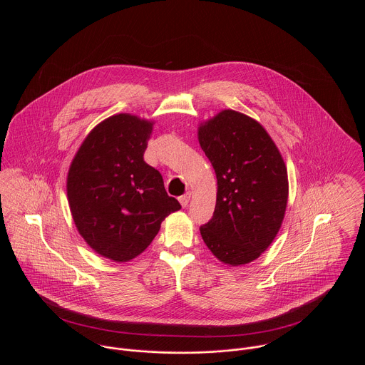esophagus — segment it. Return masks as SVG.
<instances>
[{"label": "esophagus", "mask_w": 365, "mask_h": 365, "mask_svg": "<svg viewBox=\"0 0 365 365\" xmlns=\"http://www.w3.org/2000/svg\"><path fill=\"white\" fill-rule=\"evenodd\" d=\"M190 200H191V194H190V192H187L185 195L180 197V204H181V207H182V208H187L188 204H190Z\"/></svg>", "instance_id": "34e87169"}]
</instances>
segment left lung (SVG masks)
Here are the masks:
<instances>
[{
  "instance_id": "1",
  "label": "left lung",
  "mask_w": 365,
  "mask_h": 365,
  "mask_svg": "<svg viewBox=\"0 0 365 365\" xmlns=\"http://www.w3.org/2000/svg\"><path fill=\"white\" fill-rule=\"evenodd\" d=\"M198 140L217 180L215 212L201 236L223 264H249L268 249L285 216L284 158L256 119L233 109L201 123Z\"/></svg>"
}]
</instances>
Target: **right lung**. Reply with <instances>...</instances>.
Segmentation results:
<instances>
[{"label":"right lung","instance_id":"1","mask_svg":"<svg viewBox=\"0 0 365 365\" xmlns=\"http://www.w3.org/2000/svg\"><path fill=\"white\" fill-rule=\"evenodd\" d=\"M152 120L116 113L84 139L67 174V200L74 225L105 259L125 262L143 253L161 222L181 209L168 197L163 177L143 155Z\"/></svg>","mask_w":365,"mask_h":365}]
</instances>
